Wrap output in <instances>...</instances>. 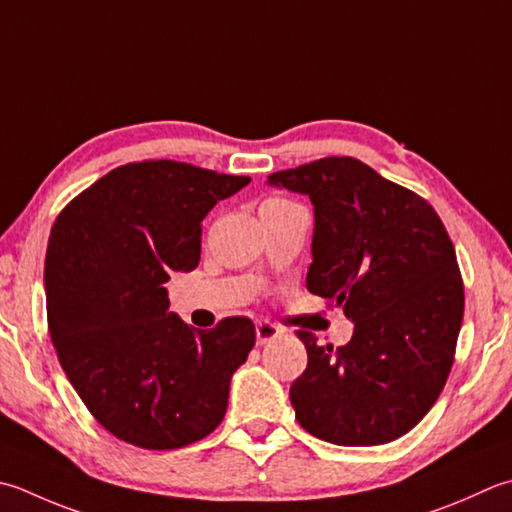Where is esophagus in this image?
Returning <instances> with one entry per match:
<instances>
[{
    "mask_svg": "<svg viewBox=\"0 0 512 512\" xmlns=\"http://www.w3.org/2000/svg\"><path fill=\"white\" fill-rule=\"evenodd\" d=\"M255 333H257V344L264 346V344H268V342H273L275 337L282 335V328L270 322V319H262V322L257 324Z\"/></svg>",
    "mask_w": 512,
    "mask_h": 512,
    "instance_id": "obj_1",
    "label": "esophagus"
}]
</instances>
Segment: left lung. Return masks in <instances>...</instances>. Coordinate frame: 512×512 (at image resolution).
Instances as JSON below:
<instances>
[{"label": "left lung", "instance_id": "1", "mask_svg": "<svg viewBox=\"0 0 512 512\" xmlns=\"http://www.w3.org/2000/svg\"><path fill=\"white\" fill-rule=\"evenodd\" d=\"M315 206L306 286L355 322L346 346L297 330L308 366L290 386L302 428L337 446L406 435L437 402L464 317L455 246L424 197L355 157L268 175Z\"/></svg>", "mask_w": 512, "mask_h": 512}]
</instances>
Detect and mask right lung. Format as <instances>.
<instances>
[{
	"mask_svg": "<svg viewBox=\"0 0 512 512\" xmlns=\"http://www.w3.org/2000/svg\"><path fill=\"white\" fill-rule=\"evenodd\" d=\"M248 182L146 159L110 170L55 219L44 264L50 339L90 415L126 444L173 450L222 424L255 324L190 328L168 313L164 284L199 264L202 219Z\"/></svg>",
	"mask_w": 512,
	"mask_h": 512,
	"instance_id": "right-lung-1",
	"label": "right lung"
}]
</instances>
